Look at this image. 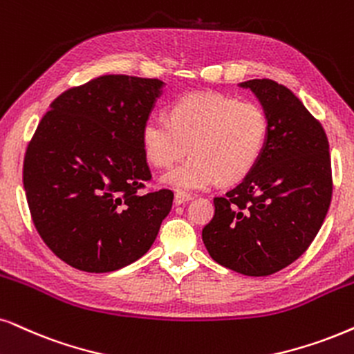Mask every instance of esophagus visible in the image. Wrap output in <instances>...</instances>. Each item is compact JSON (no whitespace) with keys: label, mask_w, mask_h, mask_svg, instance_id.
I'll use <instances>...</instances> for the list:
<instances>
[{"label":"esophagus","mask_w":354,"mask_h":354,"mask_svg":"<svg viewBox=\"0 0 354 354\" xmlns=\"http://www.w3.org/2000/svg\"><path fill=\"white\" fill-rule=\"evenodd\" d=\"M191 199V194H187V192H180L178 191L176 194H174V204H183L186 203V201Z\"/></svg>","instance_id":"esophagus-1"}]
</instances>
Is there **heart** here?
I'll return each mask as SVG.
<instances>
[{"mask_svg":"<svg viewBox=\"0 0 354 354\" xmlns=\"http://www.w3.org/2000/svg\"><path fill=\"white\" fill-rule=\"evenodd\" d=\"M270 133L261 106L223 95H189L173 101L168 120L150 118L142 125V149L156 168H168L191 156L163 176L178 191H196L245 178L261 158Z\"/></svg>","mask_w":354,"mask_h":354,"instance_id":"1","label":"heart"}]
</instances>
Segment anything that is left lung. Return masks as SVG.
I'll return each instance as SVG.
<instances>
[{
  "label": "left lung",
  "mask_w": 354,
  "mask_h": 354,
  "mask_svg": "<svg viewBox=\"0 0 354 354\" xmlns=\"http://www.w3.org/2000/svg\"><path fill=\"white\" fill-rule=\"evenodd\" d=\"M261 102L270 133L245 180L214 198L203 241L218 265L270 276L310 247L332 203V162L322 124L290 89L272 80L240 83Z\"/></svg>",
  "instance_id": "1"
}]
</instances>
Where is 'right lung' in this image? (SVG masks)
<instances>
[{
	"mask_svg": "<svg viewBox=\"0 0 354 354\" xmlns=\"http://www.w3.org/2000/svg\"><path fill=\"white\" fill-rule=\"evenodd\" d=\"M163 82L104 75L50 104L24 156L22 183L44 243L86 272L124 268L149 252L173 191L140 192L151 180L142 125Z\"/></svg>",
	"mask_w": 354,
	"mask_h": 354,
	"instance_id": "right-lung-1",
	"label": "right lung"
}]
</instances>
